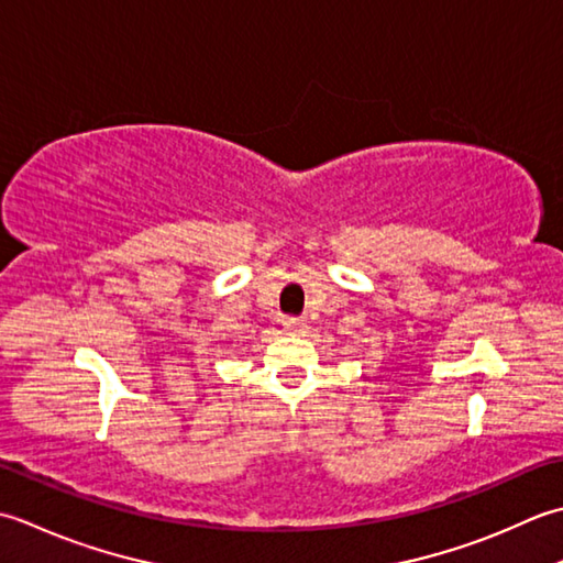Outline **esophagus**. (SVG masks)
I'll return each mask as SVG.
<instances>
[{
  "mask_svg": "<svg viewBox=\"0 0 563 563\" xmlns=\"http://www.w3.org/2000/svg\"><path fill=\"white\" fill-rule=\"evenodd\" d=\"M306 330V323L301 318H286L284 320V332H289V335H301Z\"/></svg>",
  "mask_w": 563,
  "mask_h": 563,
  "instance_id": "1",
  "label": "esophagus"
}]
</instances>
